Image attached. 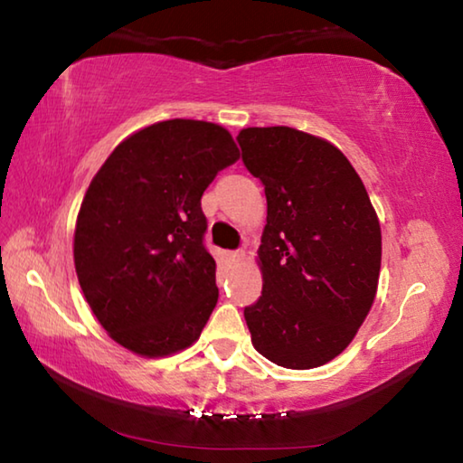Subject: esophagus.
I'll return each instance as SVG.
<instances>
[{
    "label": "esophagus",
    "mask_w": 463,
    "mask_h": 463,
    "mask_svg": "<svg viewBox=\"0 0 463 463\" xmlns=\"http://www.w3.org/2000/svg\"><path fill=\"white\" fill-rule=\"evenodd\" d=\"M229 260H231V263H241L242 261V250H231Z\"/></svg>",
    "instance_id": "esophagus-1"
}]
</instances>
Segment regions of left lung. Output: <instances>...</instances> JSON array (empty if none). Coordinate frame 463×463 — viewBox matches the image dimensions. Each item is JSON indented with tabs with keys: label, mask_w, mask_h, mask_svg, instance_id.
<instances>
[{
	"label": "left lung",
	"mask_w": 463,
	"mask_h": 463,
	"mask_svg": "<svg viewBox=\"0 0 463 463\" xmlns=\"http://www.w3.org/2000/svg\"><path fill=\"white\" fill-rule=\"evenodd\" d=\"M242 163L268 198L250 343L288 370L331 362L354 341L378 289L382 231L362 177L339 148L289 127L242 128Z\"/></svg>",
	"instance_id": "1"
}]
</instances>
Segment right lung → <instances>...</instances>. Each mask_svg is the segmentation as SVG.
Segmentation results:
<instances>
[{
	"instance_id": "1",
	"label": "right lung",
	"mask_w": 463,
	"mask_h": 463,
	"mask_svg": "<svg viewBox=\"0 0 463 463\" xmlns=\"http://www.w3.org/2000/svg\"><path fill=\"white\" fill-rule=\"evenodd\" d=\"M237 159L226 128L175 118L124 138L91 179L75 224L77 279L132 354L165 357L200 339L218 302L200 200Z\"/></svg>"
}]
</instances>
